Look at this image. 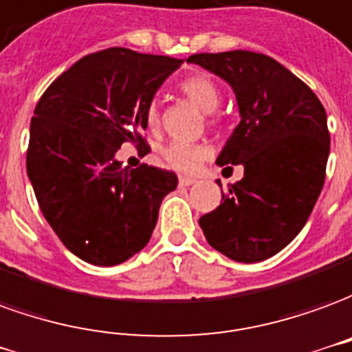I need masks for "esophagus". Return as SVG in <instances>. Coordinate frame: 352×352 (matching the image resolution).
<instances>
[{"instance_id": "34e87169", "label": "esophagus", "mask_w": 352, "mask_h": 352, "mask_svg": "<svg viewBox=\"0 0 352 352\" xmlns=\"http://www.w3.org/2000/svg\"><path fill=\"white\" fill-rule=\"evenodd\" d=\"M195 182V178H191V176H180L178 184H180V188H189V186H193Z\"/></svg>"}]
</instances>
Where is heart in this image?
Segmentation results:
<instances>
[{
    "mask_svg": "<svg viewBox=\"0 0 352 352\" xmlns=\"http://www.w3.org/2000/svg\"><path fill=\"white\" fill-rule=\"evenodd\" d=\"M178 91L195 104L197 108L203 109L204 113H212L216 111L221 102V92L218 83L206 74H191V76L184 77L178 83ZM144 124L149 132L159 131L161 124V116H159V108L155 102H149L146 109H144ZM208 123H214V119H208ZM164 163L182 172L195 170L199 164L203 163L206 157L210 155V149L203 146V144H182V142H170L166 144L161 151Z\"/></svg>",
    "mask_w": 352,
    "mask_h": 352,
    "instance_id": "obj_1",
    "label": "heart"
}]
</instances>
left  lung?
Segmentation results:
<instances>
[{
  "label": "left lung",
  "instance_id": "1",
  "mask_svg": "<svg viewBox=\"0 0 352 352\" xmlns=\"http://www.w3.org/2000/svg\"><path fill=\"white\" fill-rule=\"evenodd\" d=\"M188 62L226 79L241 111L216 163L243 164L244 178L229 184L199 226L231 260H267L296 239L322 191L330 153L324 106L300 77L261 52H201Z\"/></svg>",
  "mask_w": 352,
  "mask_h": 352
}]
</instances>
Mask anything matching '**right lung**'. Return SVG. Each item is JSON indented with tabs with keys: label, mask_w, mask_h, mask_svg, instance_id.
<instances>
[{
	"label": "right lung",
	"mask_w": 352,
	"mask_h": 352,
	"mask_svg": "<svg viewBox=\"0 0 352 352\" xmlns=\"http://www.w3.org/2000/svg\"><path fill=\"white\" fill-rule=\"evenodd\" d=\"M180 58L113 47L56 77L30 124L26 170L62 244L94 265H117L148 244L172 170L117 163L123 144L148 149L144 109Z\"/></svg>",
	"instance_id": "obj_1"
}]
</instances>
